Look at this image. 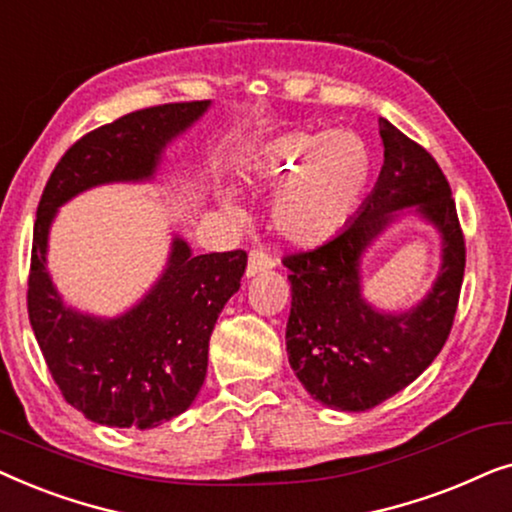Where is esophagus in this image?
Returning a JSON list of instances; mask_svg holds the SVG:
<instances>
[{
    "label": "esophagus",
    "mask_w": 512,
    "mask_h": 512,
    "mask_svg": "<svg viewBox=\"0 0 512 512\" xmlns=\"http://www.w3.org/2000/svg\"><path fill=\"white\" fill-rule=\"evenodd\" d=\"M275 265V258H272L268 251L263 249H251L249 251V263H247V277H254L258 272L270 270Z\"/></svg>",
    "instance_id": "obj_1"
}]
</instances>
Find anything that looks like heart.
<instances>
[{
    "instance_id": "obj_1",
    "label": "heart",
    "mask_w": 512,
    "mask_h": 512,
    "mask_svg": "<svg viewBox=\"0 0 512 512\" xmlns=\"http://www.w3.org/2000/svg\"><path fill=\"white\" fill-rule=\"evenodd\" d=\"M370 179L368 146L356 132H284L258 144L244 181L277 193L272 226L298 247H317L352 219Z\"/></svg>"
}]
</instances>
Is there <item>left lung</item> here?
<instances>
[{
  "label": "left lung",
  "mask_w": 512,
  "mask_h": 512,
  "mask_svg": "<svg viewBox=\"0 0 512 512\" xmlns=\"http://www.w3.org/2000/svg\"><path fill=\"white\" fill-rule=\"evenodd\" d=\"M380 137V179L354 219L321 247L284 256L291 270L289 363L314 401L345 412L375 408L431 366L452 331L466 268L464 233L443 170L387 118H380ZM405 206L439 230L444 263L422 304L380 313L360 293V256Z\"/></svg>",
  "instance_id": "8db88e82"
}]
</instances>
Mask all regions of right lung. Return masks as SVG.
<instances>
[{
  "mask_svg": "<svg viewBox=\"0 0 512 512\" xmlns=\"http://www.w3.org/2000/svg\"><path fill=\"white\" fill-rule=\"evenodd\" d=\"M207 107L209 100L158 104L88 132L69 146L41 193L27 312L55 384L90 422L151 429L195 401L207 375L209 335L240 289L247 251L193 256L174 237L153 289L121 317L100 319L62 303L46 270L48 230L58 207L88 188L151 179L165 146Z\"/></svg>",
  "mask_w": 512,
  "mask_h": 512,
  "instance_id": "obj_1",
  "label": "right lung"
}]
</instances>
